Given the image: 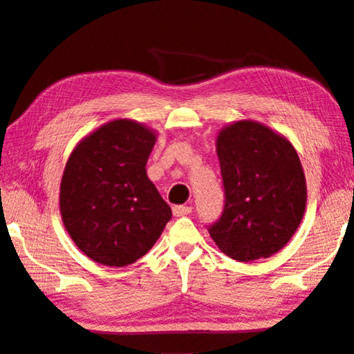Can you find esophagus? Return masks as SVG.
<instances>
[{
	"instance_id": "1",
	"label": "esophagus",
	"mask_w": 354,
	"mask_h": 354,
	"mask_svg": "<svg viewBox=\"0 0 354 354\" xmlns=\"http://www.w3.org/2000/svg\"><path fill=\"white\" fill-rule=\"evenodd\" d=\"M190 211H192V207L187 206V205H175V206H173V216H175V217L187 216V214H190Z\"/></svg>"
}]
</instances>
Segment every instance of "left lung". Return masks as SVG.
<instances>
[{
    "label": "left lung",
    "mask_w": 354,
    "mask_h": 354,
    "mask_svg": "<svg viewBox=\"0 0 354 354\" xmlns=\"http://www.w3.org/2000/svg\"><path fill=\"white\" fill-rule=\"evenodd\" d=\"M216 151L225 206L207 228L212 241L236 261L274 255L306 211V176L295 147L271 127L243 120L221 129Z\"/></svg>",
    "instance_id": "left-lung-1"
}]
</instances>
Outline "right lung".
Returning <instances> with one entry per match:
<instances>
[{
  "label": "right lung",
  "instance_id": "obj_1",
  "mask_svg": "<svg viewBox=\"0 0 354 354\" xmlns=\"http://www.w3.org/2000/svg\"><path fill=\"white\" fill-rule=\"evenodd\" d=\"M156 131L113 120L82 138L66 162L59 212L75 245L111 268L136 263L153 248L171 209L147 175Z\"/></svg>",
  "mask_w": 354,
  "mask_h": 354
}]
</instances>
